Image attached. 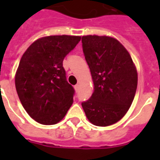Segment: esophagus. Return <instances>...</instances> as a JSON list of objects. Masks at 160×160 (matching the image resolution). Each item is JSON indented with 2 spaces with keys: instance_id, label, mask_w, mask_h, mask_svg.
Here are the masks:
<instances>
[{
  "instance_id": "obj_1",
  "label": "esophagus",
  "mask_w": 160,
  "mask_h": 160,
  "mask_svg": "<svg viewBox=\"0 0 160 160\" xmlns=\"http://www.w3.org/2000/svg\"><path fill=\"white\" fill-rule=\"evenodd\" d=\"M79 88H80V86H79L78 84H77V85H75V86H74V89H75V91H78V90H79Z\"/></svg>"
}]
</instances>
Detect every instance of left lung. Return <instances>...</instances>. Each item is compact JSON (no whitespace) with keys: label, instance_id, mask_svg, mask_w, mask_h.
<instances>
[{"label":"left lung","instance_id":"obj_1","mask_svg":"<svg viewBox=\"0 0 160 160\" xmlns=\"http://www.w3.org/2000/svg\"><path fill=\"white\" fill-rule=\"evenodd\" d=\"M81 42L94 85L92 95L81 105L92 123L110 126L123 118L134 100L136 68L127 49L114 38L88 35Z\"/></svg>","mask_w":160,"mask_h":160}]
</instances>
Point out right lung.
<instances>
[{"label":"right lung","instance_id":"obj_1","mask_svg":"<svg viewBox=\"0 0 160 160\" xmlns=\"http://www.w3.org/2000/svg\"><path fill=\"white\" fill-rule=\"evenodd\" d=\"M80 36H48L32 42L20 59L15 87L23 107L43 125L59 122L73 104L74 89L66 79L64 57Z\"/></svg>","mask_w":160,"mask_h":160}]
</instances>
